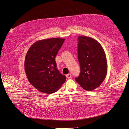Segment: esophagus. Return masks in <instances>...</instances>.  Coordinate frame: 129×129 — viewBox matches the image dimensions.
I'll use <instances>...</instances> for the list:
<instances>
[{
  "instance_id": "34e87169",
  "label": "esophagus",
  "mask_w": 129,
  "mask_h": 129,
  "mask_svg": "<svg viewBox=\"0 0 129 129\" xmlns=\"http://www.w3.org/2000/svg\"><path fill=\"white\" fill-rule=\"evenodd\" d=\"M66 77H67V78H68V79L71 78V77H72V75H71V74H68L66 75Z\"/></svg>"
}]
</instances>
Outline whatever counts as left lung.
<instances>
[{
  "mask_svg": "<svg viewBox=\"0 0 129 129\" xmlns=\"http://www.w3.org/2000/svg\"><path fill=\"white\" fill-rule=\"evenodd\" d=\"M78 43L80 73L75 80L83 89L91 91L99 87L106 76V55L100 44L92 38L79 36Z\"/></svg>",
  "mask_w": 129,
  "mask_h": 129,
  "instance_id": "8db88e82",
  "label": "left lung"
}]
</instances>
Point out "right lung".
Instances as JSON below:
<instances>
[{"instance_id": "add662e5", "label": "right lung", "mask_w": 129, "mask_h": 129, "mask_svg": "<svg viewBox=\"0 0 129 129\" xmlns=\"http://www.w3.org/2000/svg\"><path fill=\"white\" fill-rule=\"evenodd\" d=\"M65 39L52 38L36 42L26 55L24 67L28 81L37 89L46 93L57 91L66 77L57 68L55 57Z\"/></svg>"}]
</instances>
